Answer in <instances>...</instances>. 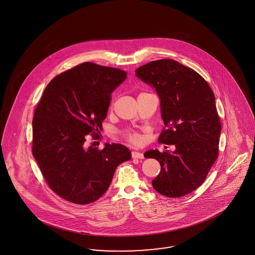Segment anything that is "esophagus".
<instances>
[{
  "instance_id": "esophagus-1",
  "label": "esophagus",
  "mask_w": 255,
  "mask_h": 255,
  "mask_svg": "<svg viewBox=\"0 0 255 255\" xmlns=\"http://www.w3.org/2000/svg\"><path fill=\"white\" fill-rule=\"evenodd\" d=\"M131 158L133 159H144V154L141 152H137V151H132L131 152Z\"/></svg>"
}]
</instances>
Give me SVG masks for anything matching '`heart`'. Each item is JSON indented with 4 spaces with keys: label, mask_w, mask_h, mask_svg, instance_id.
<instances>
[{
    "label": "heart",
    "mask_w": 255,
    "mask_h": 255,
    "mask_svg": "<svg viewBox=\"0 0 255 255\" xmlns=\"http://www.w3.org/2000/svg\"><path fill=\"white\" fill-rule=\"evenodd\" d=\"M122 134L124 138L129 141L131 144H137L139 142V135L134 131L127 130V131H123Z\"/></svg>",
    "instance_id": "heart-1"
}]
</instances>
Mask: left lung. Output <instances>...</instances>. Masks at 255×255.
I'll list each match as a JSON object with an SVG mask.
<instances>
[{
  "mask_svg": "<svg viewBox=\"0 0 255 255\" xmlns=\"http://www.w3.org/2000/svg\"><path fill=\"white\" fill-rule=\"evenodd\" d=\"M135 75L155 88L160 97L165 127L159 143L176 147L172 153L145 152L146 158L161 164L152 186L167 197L184 196L202 185L219 154L222 124L214 93L197 72L170 59L142 65Z\"/></svg>",
  "mask_w": 255,
  "mask_h": 255,
  "instance_id": "left-lung-1",
  "label": "left lung"
}]
</instances>
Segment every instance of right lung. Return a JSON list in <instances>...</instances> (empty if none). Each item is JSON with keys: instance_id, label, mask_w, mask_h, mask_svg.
<instances>
[{"instance_id": "1", "label": "right lung", "mask_w": 255, "mask_h": 255, "mask_svg": "<svg viewBox=\"0 0 255 255\" xmlns=\"http://www.w3.org/2000/svg\"><path fill=\"white\" fill-rule=\"evenodd\" d=\"M127 77L124 70L87 62L62 72L46 86L32 120V155L49 188L63 199L86 205L107 192L117 166L131 159L127 147L100 139L111 93Z\"/></svg>"}]
</instances>
